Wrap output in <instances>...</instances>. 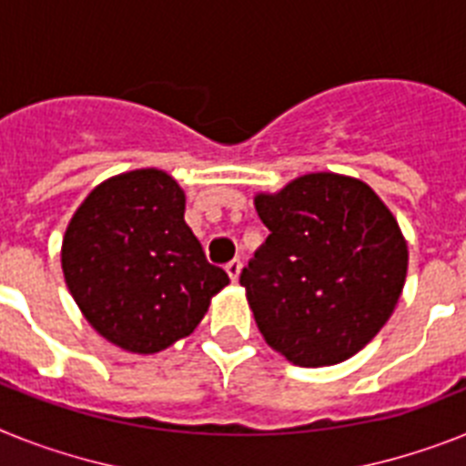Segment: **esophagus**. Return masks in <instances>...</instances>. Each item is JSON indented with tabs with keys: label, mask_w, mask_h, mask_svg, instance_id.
Instances as JSON below:
<instances>
[{
	"label": "esophagus",
	"mask_w": 466,
	"mask_h": 466,
	"mask_svg": "<svg viewBox=\"0 0 466 466\" xmlns=\"http://www.w3.org/2000/svg\"><path fill=\"white\" fill-rule=\"evenodd\" d=\"M225 269H227V275H229V279H232V281L239 279V272H241L239 260H229V263L225 265Z\"/></svg>",
	"instance_id": "1"
}]
</instances>
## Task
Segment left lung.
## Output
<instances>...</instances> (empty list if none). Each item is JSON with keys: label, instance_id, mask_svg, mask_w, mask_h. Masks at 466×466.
<instances>
[{"label": "left lung", "instance_id": "1", "mask_svg": "<svg viewBox=\"0 0 466 466\" xmlns=\"http://www.w3.org/2000/svg\"><path fill=\"white\" fill-rule=\"evenodd\" d=\"M253 206L269 237L241 287L265 343L299 367L353 358L389 322L408 277L389 206L339 173L300 175Z\"/></svg>", "mask_w": 466, "mask_h": 466}]
</instances>
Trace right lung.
<instances>
[{
    "label": "right lung",
    "mask_w": 466,
    "mask_h": 466,
    "mask_svg": "<svg viewBox=\"0 0 466 466\" xmlns=\"http://www.w3.org/2000/svg\"><path fill=\"white\" fill-rule=\"evenodd\" d=\"M185 191L158 167L104 179L66 227V287L96 334L151 355L197 329L229 284L185 222Z\"/></svg>",
    "instance_id": "right-lung-1"
}]
</instances>
